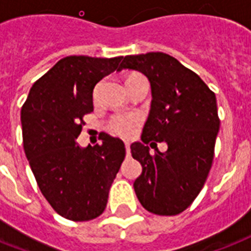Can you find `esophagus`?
I'll use <instances>...</instances> for the list:
<instances>
[{
  "instance_id": "esophagus-1",
  "label": "esophagus",
  "mask_w": 251,
  "mask_h": 251,
  "mask_svg": "<svg viewBox=\"0 0 251 251\" xmlns=\"http://www.w3.org/2000/svg\"><path fill=\"white\" fill-rule=\"evenodd\" d=\"M125 147H126V156L129 157L130 156V145L129 143H125Z\"/></svg>"
}]
</instances>
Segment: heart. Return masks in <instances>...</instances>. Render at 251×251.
Returning <instances> with one entry per match:
<instances>
[{
	"instance_id": "heart-1",
	"label": "heart",
	"mask_w": 251,
	"mask_h": 251,
	"mask_svg": "<svg viewBox=\"0 0 251 251\" xmlns=\"http://www.w3.org/2000/svg\"><path fill=\"white\" fill-rule=\"evenodd\" d=\"M145 76H142L141 74H131L129 75L126 82L135 79H142ZM141 117L135 113H124V114H116L110 118L108 122V130L114 135H118L121 138H130L133 137L134 134L137 133L138 127L141 126Z\"/></svg>"
}]
</instances>
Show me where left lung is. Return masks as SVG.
I'll return each mask as SVG.
<instances>
[{
    "label": "left lung",
    "mask_w": 251,
    "mask_h": 251,
    "mask_svg": "<svg viewBox=\"0 0 251 251\" xmlns=\"http://www.w3.org/2000/svg\"><path fill=\"white\" fill-rule=\"evenodd\" d=\"M122 69L145 74L152 91L143 143L130 147L142 164L135 194L152 214L178 215L194 202L210 173L220 127L216 96L198 74L167 53L126 56L117 72ZM160 141L168 145L165 153L157 150Z\"/></svg>",
    "instance_id": "obj_1"
}]
</instances>
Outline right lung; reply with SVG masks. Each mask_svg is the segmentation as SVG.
Here are the masks:
<instances>
[{"instance_id":"add662e5","label":"right lung","mask_w":251,"mask_h":251,"mask_svg":"<svg viewBox=\"0 0 251 251\" xmlns=\"http://www.w3.org/2000/svg\"><path fill=\"white\" fill-rule=\"evenodd\" d=\"M122 57L69 56L33 83L22 106L23 149L41 194L62 218L88 222L104 212L108 194L125 159L121 139L101 133V145L76 143L94 110L99 80Z\"/></svg>"}]
</instances>
